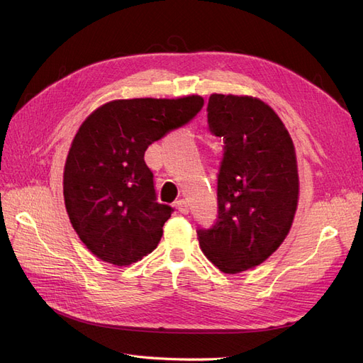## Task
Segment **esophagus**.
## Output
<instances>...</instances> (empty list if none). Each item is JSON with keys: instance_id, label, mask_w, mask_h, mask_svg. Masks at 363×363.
I'll use <instances>...</instances> for the list:
<instances>
[{"instance_id": "obj_1", "label": "esophagus", "mask_w": 363, "mask_h": 363, "mask_svg": "<svg viewBox=\"0 0 363 363\" xmlns=\"http://www.w3.org/2000/svg\"><path fill=\"white\" fill-rule=\"evenodd\" d=\"M175 204H177V208H179L180 213H183V215L189 213V206H188V203H186L184 200H179Z\"/></svg>"}]
</instances>
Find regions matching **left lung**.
I'll list each match as a JSON object with an SVG mask.
<instances>
[{
    "instance_id": "obj_1",
    "label": "left lung",
    "mask_w": 363,
    "mask_h": 363,
    "mask_svg": "<svg viewBox=\"0 0 363 363\" xmlns=\"http://www.w3.org/2000/svg\"><path fill=\"white\" fill-rule=\"evenodd\" d=\"M211 133L224 140L218 172V219L196 235L206 257L223 272L260 265L289 233L298 203L292 139L257 98L213 94Z\"/></svg>"
}]
</instances>
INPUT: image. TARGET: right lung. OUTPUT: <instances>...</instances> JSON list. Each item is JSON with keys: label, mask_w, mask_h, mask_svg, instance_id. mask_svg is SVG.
Wrapping results in <instances>:
<instances>
[{"label": "right lung", "mask_w": 363, "mask_h": 363, "mask_svg": "<svg viewBox=\"0 0 363 363\" xmlns=\"http://www.w3.org/2000/svg\"><path fill=\"white\" fill-rule=\"evenodd\" d=\"M203 106L199 95L115 100L82 124L65 163L63 195L74 230L96 257L125 267L157 247L174 208L157 203L145 151Z\"/></svg>", "instance_id": "add662e5"}]
</instances>
